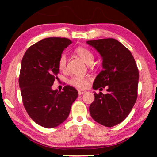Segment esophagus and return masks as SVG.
I'll return each mask as SVG.
<instances>
[{"instance_id":"obj_1","label":"esophagus","mask_w":157,"mask_h":157,"mask_svg":"<svg viewBox=\"0 0 157 157\" xmlns=\"http://www.w3.org/2000/svg\"><path fill=\"white\" fill-rule=\"evenodd\" d=\"M86 91H82V90H78V94H79V95L85 94V93H86Z\"/></svg>"}]
</instances>
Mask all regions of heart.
Returning <instances> with one entry per match:
<instances>
[{
  "label": "heart",
  "mask_w": 157,
  "mask_h": 157,
  "mask_svg": "<svg viewBox=\"0 0 157 157\" xmlns=\"http://www.w3.org/2000/svg\"><path fill=\"white\" fill-rule=\"evenodd\" d=\"M75 52L76 55L81 58V59L84 61V62L87 63V64H90L93 62L94 59V55L91 50L88 48L84 47H79L76 48L75 50ZM66 63H67V57L65 53H62L60 55L59 62H58V66L61 71H64L66 67ZM89 78H85V77H73L72 78L69 79L68 83L70 84L71 86H73L79 89H84L86 88L87 84H88Z\"/></svg>",
  "instance_id": "b5f03b06"
}]
</instances>
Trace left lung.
I'll list each match as a JSON object with an SVG mask.
<instances>
[{
  "mask_svg": "<svg viewBox=\"0 0 157 157\" xmlns=\"http://www.w3.org/2000/svg\"><path fill=\"white\" fill-rule=\"evenodd\" d=\"M102 58V70L95 79L93 88L107 87V94L94 93L89 111L95 121L111 127L123 122L136 102L139 69L131 52L116 39L87 41Z\"/></svg>",
  "mask_w": 157,
  "mask_h": 157,
  "instance_id": "obj_1",
  "label": "left lung"
}]
</instances>
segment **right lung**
Masks as SVG:
<instances>
[{
  "instance_id": "right-lung-1",
  "label": "right lung",
  "mask_w": 157,
  "mask_h": 157,
  "mask_svg": "<svg viewBox=\"0 0 157 157\" xmlns=\"http://www.w3.org/2000/svg\"><path fill=\"white\" fill-rule=\"evenodd\" d=\"M71 44L66 38L44 39L26 50L21 62L18 83L23 106L30 118L46 128L65 121L78 96V91L69 85L62 91L52 89L58 79L60 55Z\"/></svg>"
}]
</instances>
